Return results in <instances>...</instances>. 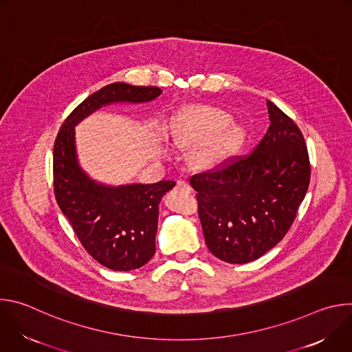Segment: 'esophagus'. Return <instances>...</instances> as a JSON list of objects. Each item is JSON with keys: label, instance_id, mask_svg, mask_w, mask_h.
<instances>
[{"label": "esophagus", "instance_id": "34e87169", "mask_svg": "<svg viewBox=\"0 0 352 352\" xmlns=\"http://www.w3.org/2000/svg\"><path fill=\"white\" fill-rule=\"evenodd\" d=\"M177 190H181V192H185V193H190L192 188H190V185L185 179H179L177 182Z\"/></svg>", "mask_w": 352, "mask_h": 352}]
</instances>
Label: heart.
<instances>
[{
  "mask_svg": "<svg viewBox=\"0 0 352 352\" xmlns=\"http://www.w3.org/2000/svg\"><path fill=\"white\" fill-rule=\"evenodd\" d=\"M173 135L184 146L199 143L195 150V160L202 166L220 163L243 139V131L232 122V116L212 106H192L182 110L174 120Z\"/></svg>",
  "mask_w": 352,
  "mask_h": 352,
  "instance_id": "heart-1",
  "label": "heart"
}]
</instances>
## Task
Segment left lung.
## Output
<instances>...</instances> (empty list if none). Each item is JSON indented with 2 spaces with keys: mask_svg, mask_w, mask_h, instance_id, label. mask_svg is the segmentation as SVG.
Segmentation results:
<instances>
[{
  "mask_svg": "<svg viewBox=\"0 0 352 352\" xmlns=\"http://www.w3.org/2000/svg\"><path fill=\"white\" fill-rule=\"evenodd\" d=\"M267 110L270 126L252 153L190 177L206 245L227 263L252 262L274 248L309 186L302 133L270 100Z\"/></svg>",
  "mask_w": 352,
  "mask_h": 352,
  "instance_id": "1",
  "label": "left lung"
}]
</instances>
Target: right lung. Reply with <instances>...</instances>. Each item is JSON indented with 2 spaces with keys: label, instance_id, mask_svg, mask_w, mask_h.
I'll return each mask as SVG.
<instances>
[{
  "label": "right lung",
  "instance_id": "right-lung-1",
  "mask_svg": "<svg viewBox=\"0 0 352 352\" xmlns=\"http://www.w3.org/2000/svg\"><path fill=\"white\" fill-rule=\"evenodd\" d=\"M162 94L156 86L116 82L94 91L64 121L53 153L54 193L87 252L116 272L142 267L156 252L159 205L175 181L107 185L89 177L78 160L75 126L98 109L142 104Z\"/></svg>",
  "mask_w": 352,
  "mask_h": 352
}]
</instances>
